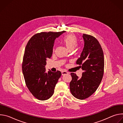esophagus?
<instances>
[{
    "label": "esophagus",
    "mask_w": 123,
    "mask_h": 123,
    "mask_svg": "<svg viewBox=\"0 0 123 123\" xmlns=\"http://www.w3.org/2000/svg\"><path fill=\"white\" fill-rule=\"evenodd\" d=\"M68 73H67V72H65V71H64V72H62V75H66V74H68Z\"/></svg>",
    "instance_id": "34e87169"
}]
</instances>
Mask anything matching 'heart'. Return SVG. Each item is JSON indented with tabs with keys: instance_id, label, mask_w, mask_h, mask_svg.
<instances>
[{
	"instance_id": "1",
	"label": "heart",
	"mask_w": 123,
	"mask_h": 123,
	"mask_svg": "<svg viewBox=\"0 0 123 123\" xmlns=\"http://www.w3.org/2000/svg\"><path fill=\"white\" fill-rule=\"evenodd\" d=\"M62 41L68 51L73 50L77 43V38L74 34H69L65 36Z\"/></svg>"
}]
</instances>
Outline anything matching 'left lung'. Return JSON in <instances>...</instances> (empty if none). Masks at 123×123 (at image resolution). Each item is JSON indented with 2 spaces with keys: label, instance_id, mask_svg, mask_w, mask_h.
Returning a JSON list of instances; mask_svg holds the SVG:
<instances>
[{
  "label": "left lung",
  "instance_id": "1",
  "mask_svg": "<svg viewBox=\"0 0 123 123\" xmlns=\"http://www.w3.org/2000/svg\"><path fill=\"white\" fill-rule=\"evenodd\" d=\"M82 37L84 46L76 64L83 72L81 78L71 73L72 80L69 84L73 95L80 100L88 98L96 91L104 70V53L100 43L90 35L83 34Z\"/></svg>",
  "mask_w": 123,
  "mask_h": 123
}]
</instances>
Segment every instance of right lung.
I'll list each match as a JSON object with an SVG mask.
<instances>
[{"instance_id": "obj_1", "label": "right lung", "mask_w": 123, "mask_h": 123, "mask_svg": "<svg viewBox=\"0 0 123 123\" xmlns=\"http://www.w3.org/2000/svg\"><path fill=\"white\" fill-rule=\"evenodd\" d=\"M42 32L37 33L28 41L25 49L22 72L26 86L31 94L38 100H46L54 93L61 72H46L47 59L53 51L56 38L65 32Z\"/></svg>"}]
</instances>
